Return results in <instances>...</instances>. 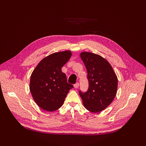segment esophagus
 Returning <instances> with one entry per match:
<instances>
[{
  "label": "esophagus",
  "mask_w": 146,
  "mask_h": 146,
  "mask_svg": "<svg viewBox=\"0 0 146 146\" xmlns=\"http://www.w3.org/2000/svg\"><path fill=\"white\" fill-rule=\"evenodd\" d=\"M78 86H79V83H76L75 85H74V88H76V89H77V88H78Z\"/></svg>",
  "instance_id": "1"
}]
</instances>
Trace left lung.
I'll list each match as a JSON object with an SVG mask.
<instances>
[{
	"instance_id": "1",
	"label": "left lung",
	"mask_w": 146,
	"mask_h": 146,
	"mask_svg": "<svg viewBox=\"0 0 146 146\" xmlns=\"http://www.w3.org/2000/svg\"><path fill=\"white\" fill-rule=\"evenodd\" d=\"M89 82L88 90L79 92L83 106L88 111L99 113L111 104L117 90V77L112 66L99 55L88 52L80 53Z\"/></svg>"
}]
</instances>
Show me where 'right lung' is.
<instances>
[{
  "mask_svg": "<svg viewBox=\"0 0 146 146\" xmlns=\"http://www.w3.org/2000/svg\"><path fill=\"white\" fill-rule=\"evenodd\" d=\"M72 55L70 50L55 52L43 58L35 68L30 80V91L39 107L54 111L63 105L73 86L67 82L61 68Z\"/></svg>",
  "mask_w": 146,
  "mask_h": 146,
  "instance_id": "1",
  "label": "right lung"
}]
</instances>
